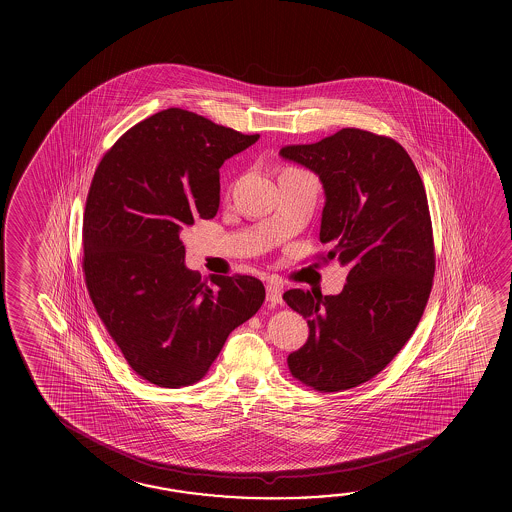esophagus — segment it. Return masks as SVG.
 I'll return each mask as SVG.
<instances>
[{
  "instance_id": "esophagus-1",
  "label": "esophagus",
  "mask_w": 512,
  "mask_h": 512,
  "mask_svg": "<svg viewBox=\"0 0 512 512\" xmlns=\"http://www.w3.org/2000/svg\"><path fill=\"white\" fill-rule=\"evenodd\" d=\"M266 300H268L271 305H282V289L275 284H269L266 287Z\"/></svg>"
}]
</instances>
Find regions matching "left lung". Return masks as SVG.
I'll list each match as a JSON object with an SVG mask.
<instances>
[{
	"mask_svg": "<svg viewBox=\"0 0 512 512\" xmlns=\"http://www.w3.org/2000/svg\"><path fill=\"white\" fill-rule=\"evenodd\" d=\"M280 155L319 176L327 198L319 241L330 248L319 259L348 268L336 296L284 293L309 325L287 366L316 391H346L393 361L427 307L436 271L427 193L402 144L361 128L285 146Z\"/></svg>",
	"mask_w": 512,
	"mask_h": 512,
	"instance_id": "obj_1",
	"label": "left lung"
}]
</instances>
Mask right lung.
I'll use <instances>...</instances> for the list:
<instances>
[{
    "mask_svg": "<svg viewBox=\"0 0 512 512\" xmlns=\"http://www.w3.org/2000/svg\"><path fill=\"white\" fill-rule=\"evenodd\" d=\"M182 109L132 126L101 159L84 216L87 291L139 377L159 387L202 380L234 328L266 298L259 278L185 268L180 230L219 209V168L257 143Z\"/></svg>",
    "mask_w": 512,
    "mask_h": 512,
    "instance_id": "add662e5",
    "label": "right lung"
}]
</instances>
